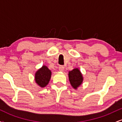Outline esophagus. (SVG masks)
Wrapping results in <instances>:
<instances>
[{
    "label": "esophagus",
    "instance_id": "1",
    "mask_svg": "<svg viewBox=\"0 0 122 122\" xmlns=\"http://www.w3.org/2000/svg\"><path fill=\"white\" fill-rule=\"evenodd\" d=\"M64 66H62V65L60 66H59V71H60V72H63V71H64Z\"/></svg>",
    "mask_w": 122,
    "mask_h": 122
}]
</instances>
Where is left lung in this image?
<instances>
[{"instance_id":"1","label":"left lung","mask_w":122,"mask_h":122,"mask_svg":"<svg viewBox=\"0 0 122 122\" xmlns=\"http://www.w3.org/2000/svg\"><path fill=\"white\" fill-rule=\"evenodd\" d=\"M69 80L71 86L74 89H77L83 82V76L79 68H76L68 73Z\"/></svg>"}]
</instances>
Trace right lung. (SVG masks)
<instances>
[{
  "label": "right lung",
  "instance_id": "1",
  "mask_svg": "<svg viewBox=\"0 0 122 122\" xmlns=\"http://www.w3.org/2000/svg\"><path fill=\"white\" fill-rule=\"evenodd\" d=\"M51 72L46 65H43L35 73V81L40 87H45L51 78Z\"/></svg>",
  "mask_w": 122,
  "mask_h": 122
}]
</instances>
